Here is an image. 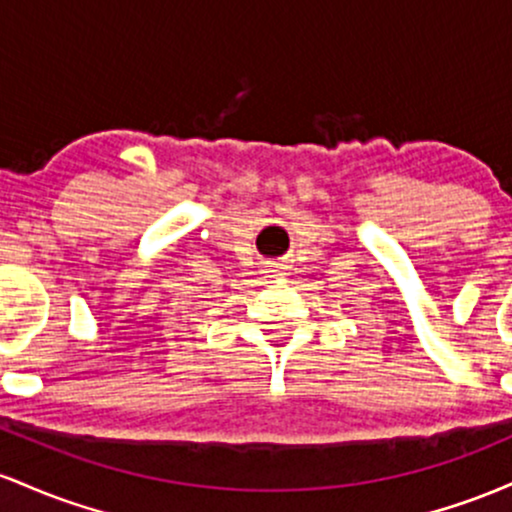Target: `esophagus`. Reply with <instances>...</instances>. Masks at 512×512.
Instances as JSON below:
<instances>
[{
	"label": "esophagus",
	"instance_id": "obj_1",
	"mask_svg": "<svg viewBox=\"0 0 512 512\" xmlns=\"http://www.w3.org/2000/svg\"><path fill=\"white\" fill-rule=\"evenodd\" d=\"M283 271H285V268L280 266V263H273V266H271V271H268V273L275 275V278H280V275H285Z\"/></svg>",
	"mask_w": 512,
	"mask_h": 512
}]
</instances>
